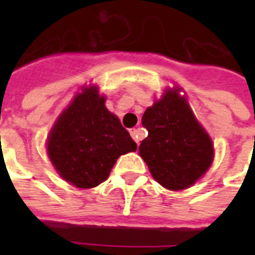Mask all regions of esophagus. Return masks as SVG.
<instances>
[{
  "mask_svg": "<svg viewBox=\"0 0 255 255\" xmlns=\"http://www.w3.org/2000/svg\"><path fill=\"white\" fill-rule=\"evenodd\" d=\"M129 133H131V136L133 138V140L136 142V143L139 144V139H138V129H135V128H132V129H129Z\"/></svg>",
  "mask_w": 255,
  "mask_h": 255,
  "instance_id": "obj_1",
  "label": "esophagus"
}]
</instances>
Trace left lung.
<instances>
[{"instance_id": "1", "label": "left lung", "mask_w": 255, "mask_h": 255, "mask_svg": "<svg viewBox=\"0 0 255 255\" xmlns=\"http://www.w3.org/2000/svg\"><path fill=\"white\" fill-rule=\"evenodd\" d=\"M142 124L149 135L139 146V155L162 187H191L212 165L213 142L179 89L166 90L147 108Z\"/></svg>"}]
</instances>
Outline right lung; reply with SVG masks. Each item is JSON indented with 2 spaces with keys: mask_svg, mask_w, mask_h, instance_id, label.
Returning a JSON list of instances; mask_svg holds the SVG:
<instances>
[{
  "mask_svg": "<svg viewBox=\"0 0 255 255\" xmlns=\"http://www.w3.org/2000/svg\"><path fill=\"white\" fill-rule=\"evenodd\" d=\"M47 155L64 180L78 188L105 182L117 158L136 143L95 86L84 87L60 115L47 136Z\"/></svg>",
  "mask_w": 255,
  "mask_h": 255,
  "instance_id": "right-lung-1",
  "label": "right lung"
}]
</instances>
